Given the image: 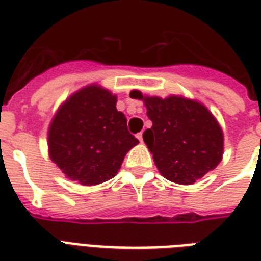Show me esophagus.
<instances>
[{"instance_id": "obj_1", "label": "esophagus", "mask_w": 261, "mask_h": 261, "mask_svg": "<svg viewBox=\"0 0 261 261\" xmlns=\"http://www.w3.org/2000/svg\"><path fill=\"white\" fill-rule=\"evenodd\" d=\"M137 138L139 139V142H143V138H142V133H138V134H137Z\"/></svg>"}]
</instances>
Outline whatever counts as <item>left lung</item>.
Listing matches in <instances>:
<instances>
[{"mask_svg":"<svg viewBox=\"0 0 261 261\" xmlns=\"http://www.w3.org/2000/svg\"><path fill=\"white\" fill-rule=\"evenodd\" d=\"M130 96L143 100L153 122L143 133V141L164 177L190 186L221 163L222 128L202 102L174 94L167 98L143 96L139 90H131Z\"/></svg>","mask_w":261,"mask_h":261,"instance_id":"left-lung-1","label":"left lung"}]
</instances>
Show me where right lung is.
Masks as SVG:
<instances>
[{"instance_id": "add662e5", "label": "right lung", "mask_w": 261, "mask_h": 261, "mask_svg": "<svg viewBox=\"0 0 261 261\" xmlns=\"http://www.w3.org/2000/svg\"><path fill=\"white\" fill-rule=\"evenodd\" d=\"M116 94L92 84L61 104L48 127V155L67 178L81 186L110 180L138 139L116 110Z\"/></svg>"}]
</instances>
